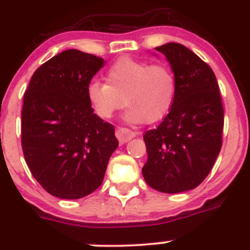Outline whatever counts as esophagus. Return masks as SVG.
<instances>
[{
    "label": "esophagus",
    "mask_w": 250,
    "mask_h": 250,
    "mask_svg": "<svg viewBox=\"0 0 250 250\" xmlns=\"http://www.w3.org/2000/svg\"><path fill=\"white\" fill-rule=\"evenodd\" d=\"M115 134H116V138L119 139L120 143H126V141H129L130 139L135 138L136 136V132L127 129V127H118Z\"/></svg>",
    "instance_id": "34e87169"
}]
</instances>
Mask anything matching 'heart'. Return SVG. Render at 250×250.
Instances as JSON below:
<instances>
[{
	"label": "heart",
	"mask_w": 250,
	"mask_h": 250,
	"mask_svg": "<svg viewBox=\"0 0 250 250\" xmlns=\"http://www.w3.org/2000/svg\"><path fill=\"white\" fill-rule=\"evenodd\" d=\"M106 83L91 80L86 95L94 112L110 119L124 104L130 123H156L169 112L178 91L173 68L164 62L121 57L106 71Z\"/></svg>",
	"instance_id": "b5f03b06"
}]
</instances>
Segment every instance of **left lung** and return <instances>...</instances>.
I'll use <instances>...</instances> for the list:
<instances>
[{
    "label": "left lung",
    "instance_id": "left-lung-1",
    "mask_svg": "<svg viewBox=\"0 0 250 250\" xmlns=\"http://www.w3.org/2000/svg\"><path fill=\"white\" fill-rule=\"evenodd\" d=\"M171 65L178 91L169 114L144 134L143 175L161 193L190 190L210 173L223 144L224 110L210 66L180 43L156 47Z\"/></svg>",
    "mask_w": 250,
    "mask_h": 250
}]
</instances>
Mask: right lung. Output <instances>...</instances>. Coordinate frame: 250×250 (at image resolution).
Wrapping results in <instances>:
<instances>
[{
  "label": "right lung",
  "mask_w": 250,
  "mask_h": 250,
  "mask_svg": "<svg viewBox=\"0 0 250 250\" xmlns=\"http://www.w3.org/2000/svg\"><path fill=\"white\" fill-rule=\"evenodd\" d=\"M104 60L66 50L40 66L23 95L21 145L39 184L61 199H80L101 185L119 141L90 106L86 87Z\"/></svg>",
  "instance_id": "1"
}]
</instances>
